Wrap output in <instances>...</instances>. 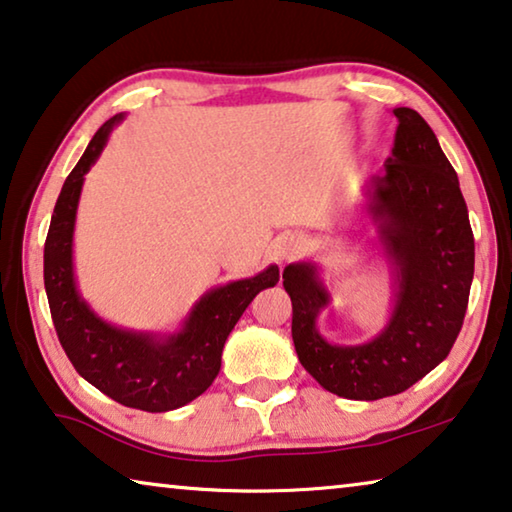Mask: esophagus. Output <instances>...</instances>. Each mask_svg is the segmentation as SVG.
<instances>
[{"mask_svg":"<svg viewBox=\"0 0 512 512\" xmlns=\"http://www.w3.org/2000/svg\"><path fill=\"white\" fill-rule=\"evenodd\" d=\"M305 250V241L303 237H296V234H291V237H285L280 241L278 246V257L282 259V262H291V259H296L303 255Z\"/></svg>","mask_w":512,"mask_h":512,"instance_id":"1","label":"esophagus"}]
</instances>
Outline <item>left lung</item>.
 Returning <instances> with one entry per match:
<instances>
[{
  "label": "left lung",
  "mask_w": 512,
  "mask_h": 512,
  "mask_svg": "<svg viewBox=\"0 0 512 512\" xmlns=\"http://www.w3.org/2000/svg\"><path fill=\"white\" fill-rule=\"evenodd\" d=\"M394 116L392 157L369 191V212L394 266L396 300L385 330L360 346L326 342L316 316L330 296L316 266L289 264L282 273L300 364L323 389L353 401L401 394L449 355L474 278V234L456 170L415 109L399 107Z\"/></svg>",
  "instance_id": "1"
}]
</instances>
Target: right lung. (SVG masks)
<instances>
[{"label": "right lung", "instance_id": "right-lung-1", "mask_svg": "<svg viewBox=\"0 0 512 512\" xmlns=\"http://www.w3.org/2000/svg\"><path fill=\"white\" fill-rule=\"evenodd\" d=\"M123 118L125 113H116L97 129L63 184L45 239V291L56 335L81 378L127 408L168 412L198 399L214 383L227 335L259 291L278 285L280 271L269 266L255 278L207 291L193 305L182 330L168 337L102 321L77 291L72 232L84 175Z\"/></svg>", "mask_w": 512, "mask_h": 512}]
</instances>
